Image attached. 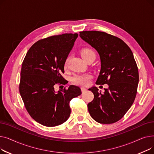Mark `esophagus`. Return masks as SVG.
<instances>
[{"label": "esophagus", "instance_id": "1", "mask_svg": "<svg viewBox=\"0 0 154 154\" xmlns=\"http://www.w3.org/2000/svg\"><path fill=\"white\" fill-rule=\"evenodd\" d=\"M81 91L82 92H85L87 91V88H85V87H81Z\"/></svg>", "mask_w": 154, "mask_h": 154}]
</instances>
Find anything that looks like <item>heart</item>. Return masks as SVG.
I'll return each mask as SVG.
<instances>
[{
	"label": "heart",
	"instance_id": "obj_1",
	"mask_svg": "<svg viewBox=\"0 0 154 154\" xmlns=\"http://www.w3.org/2000/svg\"><path fill=\"white\" fill-rule=\"evenodd\" d=\"M94 54V52L91 49H88V48H84V49L82 50V51L80 52V54H81V56L83 59H85V57H87ZM67 63H68V59H67L66 61H65V63H64L65 69H67ZM91 77V75L88 74H82V75H76L72 78V81L77 85H87L88 84V82H89Z\"/></svg>",
	"mask_w": 154,
	"mask_h": 154
}]
</instances>
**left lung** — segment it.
Wrapping results in <instances>:
<instances>
[{"label":"left lung","instance_id":"1","mask_svg":"<svg viewBox=\"0 0 154 154\" xmlns=\"http://www.w3.org/2000/svg\"><path fill=\"white\" fill-rule=\"evenodd\" d=\"M79 36L97 51L101 67L97 84H107L102 94L97 87L90 88L94 100L88 110L96 122L112 124L122 119L135 100L139 71L129 47L120 38L100 31H82Z\"/></svg>","mask_w":154,"mask_h":154}]
</instances>
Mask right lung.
Listing matches in <instances>:
<instances>
[{
  "mask_svg": "<svg viewBox=\"0 0 154 154\" xmlns=\"http://www.w3.org/2000/svg\"><path fill=\"white\" fill-rule=\"evenodd\" d=\"M77 37V34H63L40 40L29 48L22 62L20 95L32 118L44 126L66 122L70 115V101L82 94L72 85L68 89H54L56 84H66L61 74Z\"/></svg>",
  "mask_w": 154,
  "mask_h": 154,
  "instance_id": "add662e5",
  "label": "right lung"
}]
</instances>
